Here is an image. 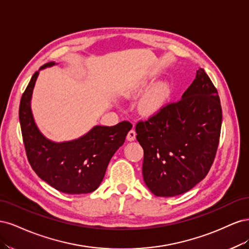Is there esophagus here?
<instances>
[{
	"label": "esophagus",
	"instance_id": "esophagus-1",
	"mask_svg": "<svg viewBox=\"0 0 249 249\" xmlns=\"http://www.w3.org/2000/svg\"><path fill=\"white\" fill-rule=\"evenodd\" d=\"M135 138H136V132H135L134 129H132L129 133H127L126 139L129 141H133V140H135Z\"/></svg>",
	"mask_w": 249,
	"mask_h": 249
}]
</instances>
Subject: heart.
<instances>
[{"label":"heart","instance_id":"1","mask_svg":"<svg viewBox=\"0 0 249 249\" xmlns=\"http://www.w3.org/2000/svg\"><path fill=\"white\" fill-rule=\"evenodd\" d=\"M168 88L164 84L154 87L143 97L140 103V110L145 115H152L159 111L168 99Z\"/></svg>","mask_w":249,"mask_h":249}]
</instances>
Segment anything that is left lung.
Here are the masks:
<instances>
[{
	"instance_id": "8db88e82",
	"label": "left lung",
	"mask_w": 249,
	"mask_h": 249,
	"mask_svg": "<svg viewBox=\"0 0 249 249\" xmlns=\"http://www.w3.org/2000/svg\"><path fill=\"white\" fill-rule=\"evenodd\" d=\"M221 123L219 95L202 69L182 99L137 123L136 138L144 152L143 179L156 196L183 194L206 178L219 144Z\"/></svg>"
}]
</instances>
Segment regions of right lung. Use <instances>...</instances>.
Masks as SVG:
<instances>
[{"label": "right lung", "mask_w": 249, "mask_h": 249, "mask_svg": "<svg viewBox=\"0 0 249 249\" xmlns=\"http://www.w3.org/2000/svg\"><path fill=\"white\" fill-rule=\"evenodd\" d=\"M54 64L47 63L41 69ZM37 77L38 71L33 74L22 93L18 111L28 161L36 175L58 191L67 194L92 192L101 185L111 158L124 144L132 124L95 125L77 140L53 142L39 132L31 112V96Z\"/></svg>", "instance_id": "add662e5"}]
</instances>
